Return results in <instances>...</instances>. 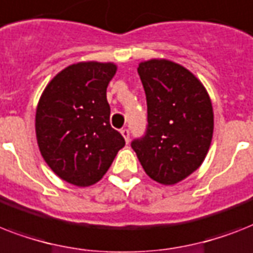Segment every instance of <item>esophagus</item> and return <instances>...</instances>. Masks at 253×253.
Instances as JSON below:
<instances>
[{"label":"esophagus","instance_id":"esophagus-1","mask_svg":"<svg viewBox=\"0 0 253 253\" xmlns=\"http://www.w3.org/2000/svg\"><path fill=\"white\" fill-rule=\"evenodd\" d=\"M121 134H122V136L125 138L126 143H128V140H130V130H128V128H122V130H121Z\"/></svg>","mask_w":253,"mask_h":253}]
</instances>
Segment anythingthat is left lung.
<instances>
[{
  "label": "left lung",
  "mask_w": 253,
  "mask_h": 253,
  "mask_svg": "<svg viewBox=\"0 0 253 253\" xmlns=\"http://www.w3.org/2000/svg\"><path fill=\"white\" fill-rule=\"evenodd\" d=\"M138 73L148 126L131 147L152 180L174 185L200 168L208 155L214 131L211 99L202 83L174 61H142Z\"/></svg>",
  "instance_id": "8db88e82"
}]
</instances>
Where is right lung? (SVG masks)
<instances>
[{"instance_id":"right-lung-1","label":"right lung","mask_w":253,"mask_h":253,"mask_svg":"<svg viewBox=\"0 0 253 253\" xmlns=\"http://www.w3.org/2000/svg\"><path fill=\"white\" fill-rule=\"evenodd\" d=\"M114 63L81 61L57 73L42 93L35 114L39 151L61 180L76 186L98 182L125 139L110 126L106 89Z\"/></svg>"}]
</instances>
